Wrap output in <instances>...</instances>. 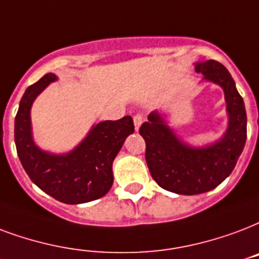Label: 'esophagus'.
<instances>
[{
  "instance_id": "34e87169",
  "label": "esophagus",
  "mask_w": 259,
  "mask_h": 259,
  "mask_svg": "<svg viewBox=\"0 0 259 259\" xmlns=\"http://www.w3.org/2000/svg\"><path fill=\"white\" fill-rule=\"evenodd\" d=\"M144 121V116L143 115H140V114H137V115H134L133 118V122H134V129L137 130L140 129V126H141V123H143Z\"/></svg>"
}]
</instances>
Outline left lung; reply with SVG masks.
<instances>
[{
  "label": "left lung",
  "instance_id": "1",
  "mask_svg": "<svg viewBox=\"0 0 259 259\" xmlns=\"http://www.w3.org/2000/svg\"><path fill=\"white\" fill-rule=\"evenodd\" d=\"M195 72L204 74L202 81L217 84L224 91L228 126L222 138L205 147H191L178 137L160 111L151 112L140 127L152 178L165 190L185 195L206 193L230 177L247 137L243 99L230 72L213 59L197 62Z\"/></svg>",
  "mask_w": 259,
  "mask_h": 259
}]
</instances>
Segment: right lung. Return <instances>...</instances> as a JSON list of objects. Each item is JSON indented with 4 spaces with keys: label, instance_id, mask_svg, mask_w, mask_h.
<instances>
[{
    "label": "right lung",
    "instance_id": "1",
    "mask_svg": "<svg viewBox=\"0 0 259 259\" xmlns=\"http://www.w3.org/2000/svg\"><path fill=\"white\" fill-rule=\"evenodd\" d=\"M57 81L47 73L25 90L15 118L17 155L29 179L46 194L64 204H84L103 197L111 189L112 161L127 136L134 132L132 116L99 122L85 138L66 153H51L37 147L32 137L31 107L35 99Z\"/></svg>",
    "mask_w": 259,
    "mask_h": 259
}]
</instances>
